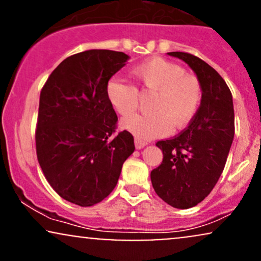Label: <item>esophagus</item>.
<instances>
[{
    "instance_id": "obj_1",
    "label": "esophagus",
    "mask_w": 261,
    "mask_h": 261,
    "mask_svg": "<svg viewBox=\"0 0 261 261\" xmlns=\"http://www.w3.org/2000/svg\"><path fill=\"white\" fill-rule=\"evenodd\" d=\"M146 145H147V142H145V141H141L139 139H135V146H136L137 149L143 148Z\"/></svg>"
}]
</instances>
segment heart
Here are the masks:
<instances>
[{
	"label": "heart",
	"mask_w": 261,
	"mask_h": 261,
	"mask_svg": "<svg viewBox=\"0 0 261 261\" xmlns=\"http://www.w3.org/2000/svg\"><path fill=\"white\" fill-rule=\"evenodd\" d=\"M130 76L145 92H154L149 109L152 113L135 115L122 121V127L139 140L164 136L172 130H180L193 120L202 99L199 80L174 62L161 58L146 60L134 66ZM110 106L121 116H130L139 108V92L120 80L107 85Z\"/></svg>",
	"instance_id": "obj_1"
}]
</instances>
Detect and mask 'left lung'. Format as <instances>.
<instances>
[{"label": "left lung", "mask_w": 261, "mask_h": 261, "mask_svg": "<svg viewBox=\"0 0 261 261\" xmlns=\"http://www.w3.org/2000/svg\"><path fill=\"white\" fill-rule=\"evenodd\" d=\"M194 71L202 89L199 110L182 133L155 143L163 152L151 172L154 191L175 208H190L211 193L222 174L234 137L232 93L215 68L197 56L173 51Z\"/></svg>", "instance_id": "obj_1"}]
</instances>
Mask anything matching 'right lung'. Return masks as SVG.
I'll list each match as a JSON object with an SVG mask.
<instances>
[{"mask_svg": "<svg viewBox=\"0 0 261 261\" xmlns=\"http://www.w3.org/2000/svg\"><path fill=\"white\" fill-rule=\"evenodd\" d=\"M128 55L87 50L65 59L41 89L35 145L45 178L62 199L93 206L116 187L135 151L128 131L114 135L115 110L107 85Z\"/></svg>", "mask_w": 261, "mask_h": 261, "instance_id": "obj_1", "label": "right lung"}]
</instances>
